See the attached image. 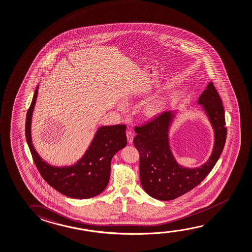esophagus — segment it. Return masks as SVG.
Segmentation results:
<instances>
[{
    "label": "esophagus",
    "mask_w": 252,
    "mask_h": 252,
    "mask_svg": "<svg viewBox=\"0 0 252 252\" xmlns=\"http://www.w3.org/2000/svg\"><path fill=\"white\" fill-rule=\"evenodd\" d=\"M126 138H127L128 143L131 144L133 141V133L131 131H126Z\"/></svg>",
    "instance_id": "1"
}]
</instances>
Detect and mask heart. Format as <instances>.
<instances>
[{
	"mask_svg": "<svg viewBox=\"0 0 252 252\" xmlns=\"http://www.w3.org/2000/svg\"><path fill=\"white\" fill-rule=\"evenodd\" d=\"M161 107H162V105L159 101H154V102L150 103L147 105L146 110H145V113L148 116H154L160 111Z\"/></svg>",
	"mask_w": 252,
	"mask_h": 252,
	"instance_id": "obj_1",
	"label": "heart"
}]
</instances>
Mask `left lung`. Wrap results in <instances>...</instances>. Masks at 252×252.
I'll list each match as a JSON object with an SVG mask.
<instances>
[{
    "label": "left lung",
    "instance_id": "8db88e82",
    "mask_svg": "<svg viewBox=\"0 0 252 252\" xmlns=\"http://www.w3.org/2000/svg\"><path fill=\"white\" fill-rule=\"evenodd\" d=\"M214 131V146L208 160L199 167L178 164L169 143V130L175 111H164L141 126L134 128L133 143L139 153V177L143 189L151 197L172 200L198 186L214 167L226 140L224 110L212 81L198 98Z\"/></svg>",
    "mask_w": 252,
    "mask_h": 252
}]
</instances>
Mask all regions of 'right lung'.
I'll return each mask as SVG.
<instances>
[{"label":"right lung","instance_id":"1","mask_svg":"<svg viewBox=\"0 0 252 252\" xmlns=\"http://www.w3.org/2000/svg\"><path fill=\"white\" fill-rule=\"evenodd\" d=\"M38 88L26 117V139L33 162L44 180L66 197L84 199L95 197L109 182L111 160L114 154L126 146L125 125L100 126L83 157L70 166H54L44 161L33 147L31 121L36 102Z\"/></svg>","mask_w":252,"mask_h":252}]
</instances>
